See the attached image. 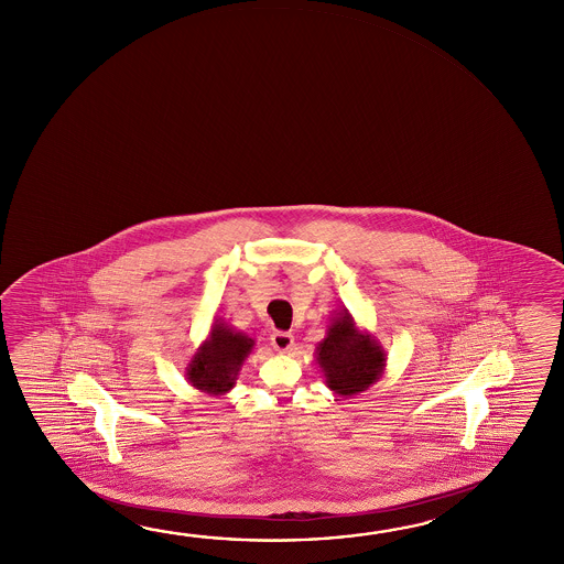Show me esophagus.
Wrapping results in <instances>:
<instances>
[{"mask_svg": "<svg viewBox=\"0 0 564 564\" xmlns=\"http://www.w3.org/2000/svg\"><path fill=\"white\" fill-rule=\"evenodd\" d=\"M271 346H273L275 350L281 351V354H285V351L293 350L295 338H293V334L291 333H275L271 336Z\"/></svg>", "mask_w": 564, "mask_h": 564, "instance_id": "1", "label": "esophagus"}]
</instances>
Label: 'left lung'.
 Here are the masks:
<instances>
[{
    "label": "left lung",
    "mask_w": 564,
    "mask_h": 564,
    "mask_svg": "<svg viewBox=\"0 0 564 564\" xmlns=\"http://www.w3.org/2000/svg\"><path fill=\"white\" fill-rule=\"evenodd\" d=\"M328 323L326 336L314 350L324 383L338 398L358 395L383 376L386 350L373 334L358 328L346 306L333 313Z\"/></svg>",
    "instance_id": "obj_1"
}]
</instances>
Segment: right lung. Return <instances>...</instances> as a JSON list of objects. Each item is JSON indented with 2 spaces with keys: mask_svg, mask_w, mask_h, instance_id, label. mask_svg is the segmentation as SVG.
<instances>
[{
  "mask_svg": "<svg viewBox=\"0 0 564 564\" xmlns=\"http://www.w3.org/2000/svg\"><path fill=\"white\" fill-rule=\"evenodd\" d=\"M253 346L256 340L250 338V334L236 330L223 318H214L206 340L186 364V381L214 398L226 395L236 386L241 366Z\"/></svg>",
  "mask_w": 564,
  "mask_h": 564,
  "instance_id": "right-lung-1",
  "label": "right lung"
}]
</instances>
